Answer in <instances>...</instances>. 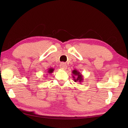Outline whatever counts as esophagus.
<instances>
[{"label": "esophagus", "instance_id": "1", "mask_svg": "<svg viewBox=\"0 0 128 128\" xmlns=\"http://www.w3.org/2000/svg\"><path fill=\"white\" fill-rule=\"evenodd\" d=\"M60 67L61 69H64V70H65V69H67V64H64V63H61L60 64Z\"/></svg>", "mask_w": 128, "mask_h": 128}]
</instances>
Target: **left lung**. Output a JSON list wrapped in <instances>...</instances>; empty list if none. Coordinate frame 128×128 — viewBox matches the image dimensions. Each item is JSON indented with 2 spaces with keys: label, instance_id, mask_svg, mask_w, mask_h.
I'll list each match as a JSON object with an SVG mask.
<instances>
[{
  "label": "left lung",
  "instance_id": "left-lung-1",
  "mask_svg": "<svg viewBox=\"0 0 128 128\" xmlns=\"http://www.w3.org/2000/svg\"><path fill=\"white\" fill-rule=\"evenodd\" d=\"M72 78H74V82H78L80 83H82V82L83 81V76L82 74L80 72H79L78 70H73L72 71Z\"/></svg>",
  "mask_w": 128,
  "mask_h": 128
}]
</instances>
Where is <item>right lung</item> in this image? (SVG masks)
Here are the masks:
<instances>
[{
    "label": "right lung",
    "mask_w": 128,
    "mask_h": 128,
    "mask_svg": "<svg viewBox=\"0 0 128 128\" xmlns=\"http://www.w3.org/2000/svg\"><path fill=\"white\" fill-rule=\"evenodd\" d=\"M53 71H54V69L52 68H49V69H48V73H49V74H51V73H52V72H53Z\"/></svg>",
    "instance_id": "obj_1"
}]
</instances>
